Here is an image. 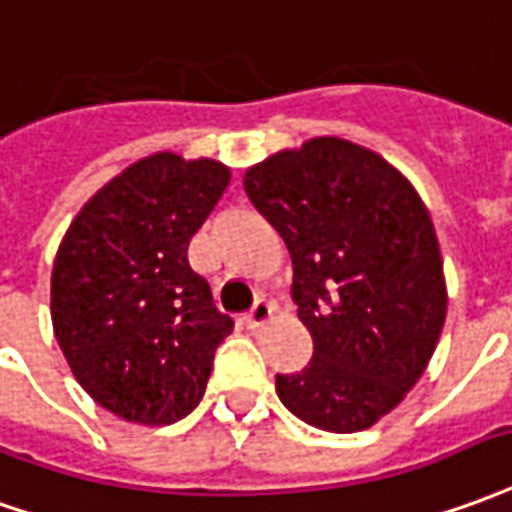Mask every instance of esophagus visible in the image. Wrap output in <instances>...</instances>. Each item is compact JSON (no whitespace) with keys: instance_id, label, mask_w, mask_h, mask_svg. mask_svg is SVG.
Returning a JSON list of instances; mask_svg holds the SVG:
<instances>
[{"instance_id":"obj_1","label":"esophagus","mask_w":512,"mask_h":512,"mask_svg":"<svg viewBox=\"0 0 512 512\" xmlns=\"http://www.w3.org/2000/svg\"><path fill=\"white\" fill-rule=\"evenodd\" d=\"M271 313H274V305L266 302V299H257L255 305H252V310L244 316V324L249 330H257V327H263L268 318H271Z\"/></svg>"}]
</instances>
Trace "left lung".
I'll use <instances>...</instances> for the list:
<instances>
[{
	"label": "left lung",
	"mask_w": 512,
	"mask_h": 512,
	"mask_svg": "<svg viewBox=\"0 0 512 512\" xmlns=\"http://www.w3.org/2000/svg\"><path fill=\"white\" fill-rule=\"evenodd\" d=\"M252 205L291 252L296 316L313 357L277 374L293 416L360 432L407 396L446 318L443 260L430 210L377 152L310 138L246 169Z\"/></svg>",
	"instance_id": "8db88e82"
}]
</instances>
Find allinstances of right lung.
<instances>
[{
  "label": "right lung",
  "instance_id": "add662e5",
  "mask_svg": "<svg viewBox=\"0 0 512 512\" xmlns=\"http://www.w3.org/2000/svg\"><path fill=\"white\" fill-rule=\"evenodd\" d=\"M230 185V169L157 152L99 188L52 266V327L96 405L160 427L205 396L232 318L213 305L188 244Z\"/></svg>",
  "mask_w": 512,
  "mask_h": 512
}]
</instances>
